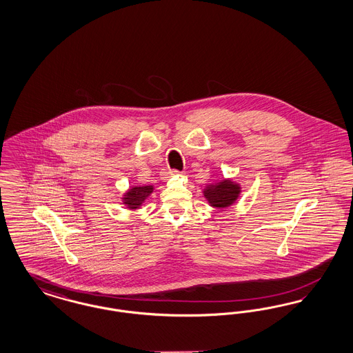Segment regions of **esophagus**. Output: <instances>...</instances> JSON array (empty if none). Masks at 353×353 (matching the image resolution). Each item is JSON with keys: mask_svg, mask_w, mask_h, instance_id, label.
I'll return each instance as SVG.
<instances>
[{"mask_svg": "<svg viewBox=\"0 0 353 353\" xmlns=\"http://www.w3.org/2000/svg\"><path fill=\"white\" fill-rule=\"evenodd\" d=\"M179 173V170H176V169H169L168 172H167V176H172V174H177Z\"/></svg>", "mask_w": 353, "mask_h": 353, "instance_id": "1", "label": "esophagus"}]
</instances>
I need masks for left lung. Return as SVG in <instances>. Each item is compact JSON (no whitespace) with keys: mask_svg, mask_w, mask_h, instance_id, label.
Segmentation results:
<instances>
[{"mask_svg":"<svg viewBox=\"0 0 353 353\" xmlns=\"http://www.w3.org/2000/svg\"><path fill=\"white\" fill-rule=\"evenodd\" d=\"M203 194L212 206L226 208L236 200L239 194V186L229 180H223L219 184L208 186Z\"/></svg>","mask_w":353,"mask_h":353,"instance_id":"1","label":"left lung"}]
</instances>
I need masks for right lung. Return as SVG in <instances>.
<instances>
[{
    "label": "right lung",
    "instance_id": "right-lung-1",
    "mask_svg": "<svg viewBox=\"0 0 353 353\" xmlns=\"http://www.w3.org/2000/svg\"><path fill=\"white\" fill-rule=\"evenodd\" d=\"M152 190H153L152 186H134L132 189H130V192L123 199L124 203L131 209H137L151 194Z\"/></svg>",
    "mask_w": 353,
    "mask_h": 353
}]
</instances>
